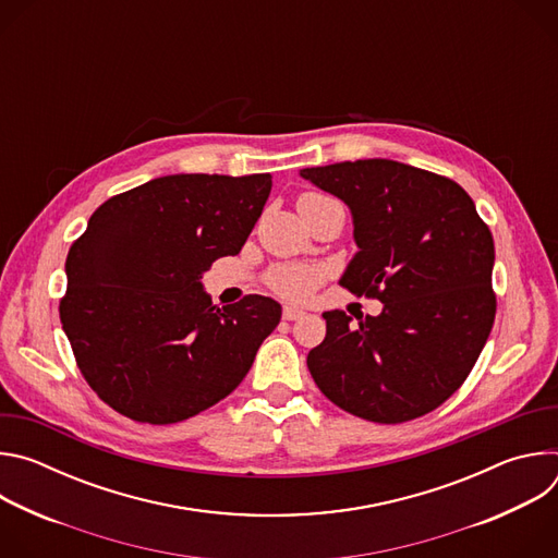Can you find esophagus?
I'll use <instances>...</instances> for the list:
<instances>
[{
	"label": "esophagus",
	"mask_w": 558,
	"mask_h": 558,
	"mask_svg": "<svg viewBox=\"0 0 558 558\" xmlns=\"http://www.w3.org/2000/svg\"><path fill=\"white\" fill-rule=\"evenodd\" d=\"M302 315H304V311L298 308V306H284V308H282V317H284V320H298V317H302Z\"/></svg>",
	"instance_id": "1"
}]
</instances>
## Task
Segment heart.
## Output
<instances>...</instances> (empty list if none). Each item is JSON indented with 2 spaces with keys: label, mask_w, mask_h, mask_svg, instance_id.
I'll return each mask as SVG.
<instances>
[{
  "label": "heart",
  "mask_w": 558,
  "mask_h": 558,
  "mask_svg": "<svg viewBox=\"0 0 558 558\" xmlns=\"http://www.w3.org/2000/svg\"><path fill=\"white\" fill-rule=\"evenodd\" d=\"M300 198H323L320 194H302ZM317 282V274L306 267H278L269 276V284L284 298H306Z\"/></svg>",
  "instance_id": "1"
}]
</instances>
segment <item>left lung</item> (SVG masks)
Instances as JSON below:
<instances>
[{
	"instance_id": "left-lung-1",
	"label": "left lung",
	"mask_w": 558,
	"mask_h": 558,
	"mask_svg": "<svg viewBox=\"0 0 558 558\" xmlns=\"http://www.w3.org/2000/svg\"><path fill=\"white\" fill-rule=\"evenodd\" d=\"M353 218L357 254L340 284L384 308L364 320L325 311L327 338L306 366L329 400L377 424H402L463 384L495 323V243L454 181L364 158L300 170Z\"/></svg>"
}]
</instances>
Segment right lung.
<instances>
[{
  "label": "right lung",
  "instance_id": "right-lung-1",
  "mask_svg": "<svg viewBox=\"0 0 558 558\" xmlns=\"http://www.w3.org/2000/svg\"><path fill=\"white\" fill-rule=\"evenodd\" d=\"M271 174H172L106 201L65 258L63 331L86 381L117 413L177 424L245 379L282 306L203 289L216 258L243 250Z\"/></svg>",
  "mask_w": 558,
  "mask_h": 558
}]
</instances>
